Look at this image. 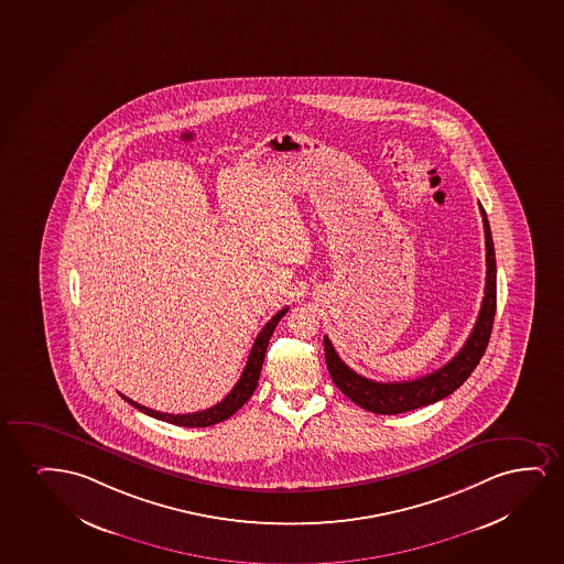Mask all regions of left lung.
Listing matches in <instances>:
<instances>
[{
    "label": "left lung",
    "mask_w": 564,
    "mask_h": 564,
    "mask_svg": "<svg viewBox=\"0 0 564 564\" xmlns=\"http://www.w3.org/2000/svg\"><path fill=\"white\" fill-rule=\"evenodd\" d=\"M484 237H486V286H484V301L480 306V314L476 319L475 327L467 343L462 350L457 351L455 358L449 359L446 366L440 367L434 373L419 377L415 381L403 382H377L366 379L361 375L351 371L350 367L338 358L337 350L333 348L329 338L325 337V361L329 369L330 379L335 381L343 394L348 395L351 402L358 403L359 408L379 413V415H395L405 411L419 410L429 403L444 400L446 395L455 392L467 381L470 373L475 371L478 361L490 343L491 327H494V315H496V299H498V285H496V250L491 239L490 224L486 218L482 205Z\"/></svg>",
    "instance_id": "obj_1"
}]
</instances>
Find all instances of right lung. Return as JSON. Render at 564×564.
I'll list each match as a JSON object with an SVG mask.
<instances>
[{"instance_id":"1","label":"right lung","mask_w":564,"mask_h":564,"mask_svg":"<svg viewBox=\"0 0 564 564\" xmlns=\"http://www.w3.org/2000/svg\"><path fill=\"white\" fill-rule=\"evenodd\" d=\"M289 312V306L279 310L278 314L271 317L270 322L263 325V329L258 333L257 340L252 344V350H250L249 361L245 366L241 379L237 381L234 390L208 410L197 411V413H185V415H174V413H161V411L149 410L141 403L133 402L130 398H126L124 402L133 405L135 410L143 411L149 417L159 419V421H166V423L177 424V426H189V429H197V426H210V424L221 423L226 419L231 417L235 411L241 410L242 405L247 403L250 395L254 394L257 390L258 379H260V371H262L263 356L268 350V344H270L271 335L273 329L278 327L279 319Z\"/></svg>"}]
</instances>
